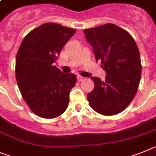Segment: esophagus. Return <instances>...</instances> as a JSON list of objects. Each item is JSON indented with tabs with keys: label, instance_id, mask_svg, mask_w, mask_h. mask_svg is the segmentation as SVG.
<instances>
[{
	"label": "esophagus",
	"instance_id": "esophagus-1",
	"mask_svg": "<svg viewBox=\"0 0 156 156\" xmlns=\"http://www.w3.org/2000/svg\"><path fill=\"white\" fill-rule=\"evenodd\" d=\"M85 78L83 76H77V80L78 81H83L84 80Z\"/></svg>",
	"mask_w": 156,
	"mask_h": 156
}]
</instances>
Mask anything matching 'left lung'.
I'll use <instances>...</instances> for the list:
<instances>
[{"label": "left lung", "instance_id": "obj_1", "mask_svg": "<svg viewBox=\"0 0 156 156\" xmlns=\"http://www.w3.org/2000/svg\"><path fill=\"white\" fill-rule=\"evenodd\" d=\"M95 60L107 75L105 81L91 77L93 91L87 94L91 108L105 116L115 115L130 104L137 92L141 62L139 49L129 33L113 23L83 30Z\"/></svg>", "mask_w": 156, "mask_h": 156}]
</instances>
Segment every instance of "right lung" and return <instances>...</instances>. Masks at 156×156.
Segmentation results:
<instances>
[{
	"label": "right lung",
	"instance_id": "obj_1",
	"mask_svg": "<svg viewBox=\"0 0 156 156\" xmlns=\"http://www.w3.org/2000/svg\"><path fill=\"white\" fill-rule=\"evenodd\" d=\"M76 30L54 23L34 28L23 39L16 59V78L23 100L34 114L55 118L65 112L76 83L53 64Z\"/></svg>",
	"mask_w": 156,
	"mask_h": 156
}]
</instances>
